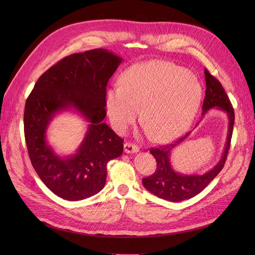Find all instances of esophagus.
I'll use <instances>...</instances> for the list:
<instances>
[{
	"instance_id": "obj_1",
	"label": "esophagus",
	"mask_w": 255,
	"mask_h": 255,
	"mask_svg": "<svg viewBox=\"0 0 255 255\" xmlns=\"http://www.w3.org/2000/svg\"><path fill=\"white\" fill-rule=\"evenodd\" d=\"M124 151L125 153H136L139 151V148L136 144H133L131 142H126L124 144Z\"/></svg>"
}]
</instances>
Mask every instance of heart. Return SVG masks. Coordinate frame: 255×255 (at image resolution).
<instances>
[{"instance_id":"heart-1","label":"heart","mask_w":255,"mask_h":255,"mask_svg":"<svg viewBox=\"0 0 255 255\" xmlns=\"http://www.w3.org/2000/svg\"><path fill=\"white\" fill-rule=\"evenodd\" d=\"M202 99L196 76L163 61L136 64L121 77V86L106 91V111L115 128L124 131L141 121L158 141L176 137L188 127Z\"/></svg>"}]
</instances>
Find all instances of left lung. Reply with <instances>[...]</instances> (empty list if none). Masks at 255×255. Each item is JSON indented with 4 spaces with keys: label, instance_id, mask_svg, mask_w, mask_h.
<instances>
[{
    "label": "left lung",
    "instance_id": "left-lung-1",
    "mask_svg": "<svg viewBox=\"0 0 255 255\" xmlns=\"http://www.w3.org/2000/svg\"><path fill=\"white\" fill-rule=\"evenodd\" d=\"M205 79L207 89L203 104V116L211 109L217 107V109L225 112L229 117V133H227L224 153L220 161L204 175H182V173L173 170L171 167L169 156L170 152L188 136L190 132L173 143L161 145L159 148H152L150 153L156 159L157 168L152 176L142 179V185L146 190H149L159 198L178 203L197 195L206 188L211 181L214 180L225 164L231 146L235 113L230 98L227 97L222 85L216 77H214L209 72L207 68L205 69Z\"/></svg>",
    "mask_w": 255,
    "mask_h": 255
}]
</instances>
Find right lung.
<instances>
[{
  "label": "right lung",
  "instance_id": "1",
  "mask_svg": "<svg viewBox=\"0 0 255 255\" xmlns=\"http://www.w3.org/2000/svg\"><path fill=\"white\" fill-rule=\"evenodd\" d=\"M121 62L103 48L73 53L40 76L26 99L23 128L32 165L47 188L64 199L98 193L106 182L107 162L123 153L124 139L103 123L106 86ZM72 108L90 124L78 152L62 158L47 144L46 131L53 115Z\"/></svg>",
  "mask_w": 255,
  "mask_h": 255
}]
</instances>
